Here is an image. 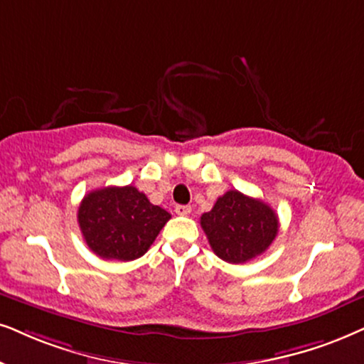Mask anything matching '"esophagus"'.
Masks as SVG:
<instances>
[{
	"mask_svg": "<svg viewBox=\"0 0 364 364\" xmlns=\"http://www.w3.org/2000/svg\"><path fill=\"white\" fill-rule=\"evenodd\" d=\"M174 211H176V215H179V216H188L191 213V206L190 205H176Z\"/></svg>",
	"mask_w": 364,
	"mask_h": 364,
	"instance_id": "obj_1",
	"label": "esophagus"
}]
</instances>
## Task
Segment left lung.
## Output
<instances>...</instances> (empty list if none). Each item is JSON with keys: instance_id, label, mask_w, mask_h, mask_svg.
Returning a JSON list of instances; mask_svg holds the SVG:
<instances>
[{"instance_id": "8db88e82", "label": "left lung", "mask_w": 364, "mask_h": 364, "mask_svg": "<svg viewBox=\"0 0 364 364\" xmlns=\"http://www.w3.org/2000/svg\"><path fill=\"white\" fill-rule=\"evenodd\" d=\"M211 248L228 264H245L264 254L279 233V218L257 198L230 190L200 218Z\"/></svg>"}]
</instances>
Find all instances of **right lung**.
I'll return each mask as SVG.
<instances>
[{
    "instance_id": "1",
    "label": "right lung",
    "mask_w": 364,
    "mask_h": 364,
    "mask_svg": "<svg viewBox=\"0 0 364 364\" xmlns=\"http://www.w3.org/2000/svg\"><path fill=\"white\" fill-rule=\"evenodd\" d=\"M77 218L84 240L95 255L129 262L149 250L171 215L129 185L90 191L82 200Z\"/></svg>"
}]
</instances>
